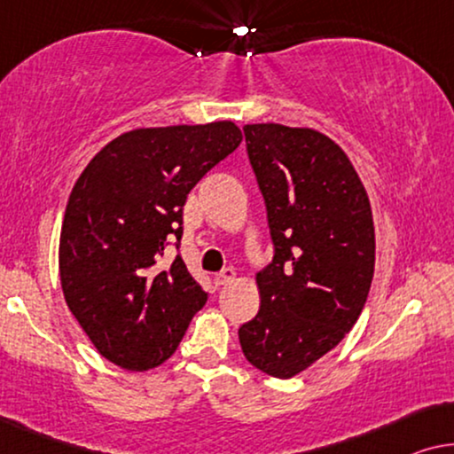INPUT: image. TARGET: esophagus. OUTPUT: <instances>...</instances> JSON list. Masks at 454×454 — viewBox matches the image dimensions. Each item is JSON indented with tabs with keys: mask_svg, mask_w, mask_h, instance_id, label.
Instances as JSON below:
<instances>
[{
	"mask_svg": "<svg viewBox=\"0 0 454 454\" xmlns=\"http://www.w3.org/2000/svg\"><path fill=\"white\" fill-rule=\"evenodd\" d=\"M234 276H236V273H234L232 267H226V270H222L220 273H215V276H214V284L220 288V286H226V284L232 282Z\"/></svg>",
	"mask_w": 454,
	"mask_h": 454,
	"instance_id": "1",
	"label": "esophagus"
}]
</instances>
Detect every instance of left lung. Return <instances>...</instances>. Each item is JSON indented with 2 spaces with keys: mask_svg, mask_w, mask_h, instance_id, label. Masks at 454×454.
<instances>
[{
  "mask_svg": "<svg viewBox=\"0 0 454 454\" xmlns=\"http://www.w3.org/2000/svg\"><path fill=\"white\" fill-rule=\"evenodd\" d=\"M265 200L271 263L257 273L261 309L239 329L261 372L292 379L331 352L366 304L374 224L366 189L333 139L306 127L245 125Z\"/></svg>",
  "mask_w": 454,
  "mask_h": 454,
  "instance_id": "8db88e82",
  "label": "left lung"
}]
</instances>
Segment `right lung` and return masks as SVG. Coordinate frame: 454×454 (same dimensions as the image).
I'll list each match as a JSON object with an SVG mask.
<instances>
[{"instance_id": "right-lung-1", "label": "right lung", "mask_w": 454, "mask_h": 454, "mask_svg": "<svg viewBox=\"0 0 454 454\" xmlns=\"http://www.w3.org/2000/svg\"><path fill=\"white\" fill-rule=\"evenodd\" d=\"M240 142L232 121L127 131L74 184L59 239L63 296L117 366H160L207 302L181 254L168 267L160 259L172 239L181 245L189 191Z\"/></svg>"}]
</instances>
